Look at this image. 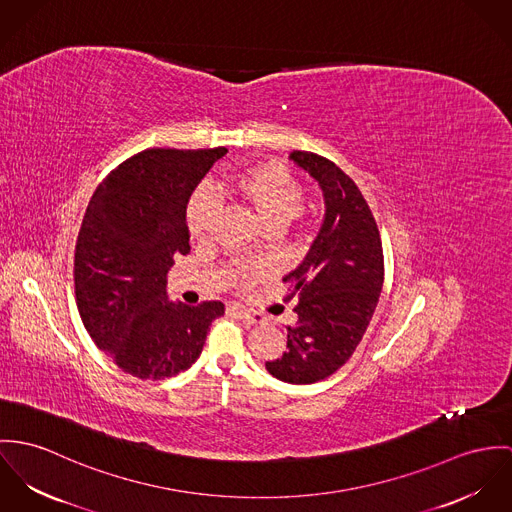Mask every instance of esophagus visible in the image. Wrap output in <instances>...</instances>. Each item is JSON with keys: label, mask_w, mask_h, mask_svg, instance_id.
Segmentation results:
<instances>
[{"label": "esophagus", "mask_w": 512, "mask_h": 512, "mask_svg": "<svg viewBox=\"0 0 512 512\" xmlns=\"http://www.w3.org/2000/svg\"><path fill=\"white\" fill-rule=\"evenodd\" d=\"M237 318H241L243 322H249V324H263L265 316L261 312H255V310H247L243 306H231L229 308Z\"/></svg>", "instance_id": "esophagus-1"}]
</instances>
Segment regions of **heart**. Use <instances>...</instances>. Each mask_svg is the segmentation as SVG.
Wrapping results in <instances>:
<instances>
[{
	"label": "heart",
	"instance_id": "b5f03b06",
	"mask_svg": "<svg viewBox=\"0 0 512 512\" xmlns=\"http://www.w3.org/2000/svg\"><path fill=\"white\" fill-rule=\"evenodd\" d=\"M220 198H229L251 208L267 228L283 229L294 218H300L302 184L290 171L275 163H257L231 172L216 186ZM216 224V206L204 192L196 194L186 208V228L194 241L212 235ZM257 277L253 269H241L237 284L247 286Z\"/></svg>",
	"mask_w": 512,
	"mask_h": 512
}]
</instances>
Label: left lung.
<instances>
[{
	"label": "left lung",
	"mask_w": 512,
	"mask_h": 512,
	"mask_svg": "<svg viewBox=\"0 0 512 512\" xmlns=\"http://www.w3.org/2000/svg\"><path fill=\"white\" fill-rule=\"evenodd\" d=\"M290 159L318 180L326 218L300 267L283 279L298 320L286 328V351L265 367L279 381L310 385L345 365L365 336L385 261L377 222L357 184L322 155L292 151Z\"/></svg>",
	"instance_id": "left-lung-1"
}]
</instances>
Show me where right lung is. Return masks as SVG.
I'll list each match as a JSON object with an SVG mask.
<instances>
[{
	"instance_id": "add662e5",
	"label": "right lung",
	"mask_w": 512,
	"mask_h": 512,
	"mask_svg": "<svg viewBox=\"0 0 512 512\" xmlns=\"http://www.w3.org/2000/svg\"><path fill=\"white\" fill-rule=\"evenodd\" d=\"M226 147L147 149L123 161L96 188L76 239L74 292L94 343L115 365L161 381L202 353L218 300L171 302L167 275L190 251L186 204Z\"/></svg>"
}]
</instances>
